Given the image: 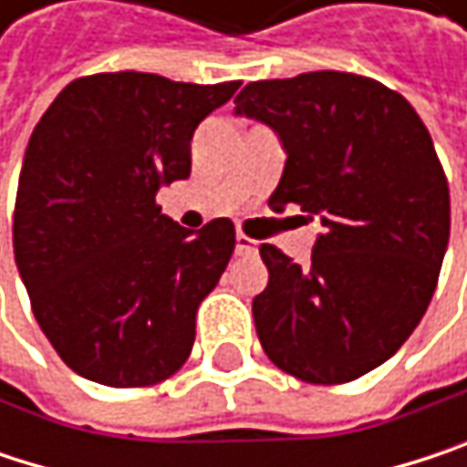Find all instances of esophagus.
<instances>
[{"instance_id":"esophagus-1","label":"esophagus","mask_w":467,"mask_h":467,"mask_svg":"<svg viewBox=\"0 0 467 467\" xmlns=\"http://www.w3.org/2000/svg\"><path fill=\"white\" fill-rule=\"evenodd\" d=\"M234 254L237 256H254L256 254V240H251V237H245L243 233H237V237H234Z\"/></svg>"}]
</instances>
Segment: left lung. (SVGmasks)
<instances>
[{"mask_svg":"<svg viewBox=\"0 0 467 467\" xmlns=\"http://www.w3.org/2000/svg\"><path fill=\"white\" fill-rule=\"evenodd\" d=\"M234 113L286 150L273 211L322 222L311 262L262 243L267 286L251 311L265 354L308 384L387 362L421 322L449 243V183L406 97L351 72L254 80Z\"/></svg>","mask_w":467,"mask_h":467,"instance_id":"1","label":"left lung"}]
</instances>
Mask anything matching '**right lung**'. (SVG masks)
I'll return each instance as SVG.
<instances>
[{"mask_svg": "<svg viewBox=\"0 0 467 467\" xmlns=\"http://www.w3.org/2000/svg\"><path fill=\"white\" fill-rule=\"evenodd\" d=\"M240 80L197 86L99 72L64 86L35 127L13 251L56 354L105 387H153L192 354L200 303L234 251V224L192 233L156 192L192 172V135Z\"/></svg>", "mask_w": 467, "mask_h": 467, "instance_id": "obj_1", "label": "right lung"}]
</instances>
